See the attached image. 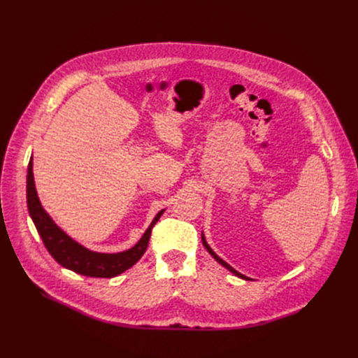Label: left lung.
<instances>
[{
    "label": "left lung",
    "instance_id": "8db88e82",
    "mask_svg": "<svg viewBox=\"0 0 358 358\" xmlns=\"http://www.w3.org/2000/svg\"><path fill=\"white\" fill-rule=\"evenodd\" d=\"M201 241H203V245H204V248H206V250H208V251H209V254H210V255H212V257H213V258H215V259H216L217 262H220V264H222L223 267H227V268H228V270H229L231 273H234L235 275H238V277H241V278H247V280H248V277H245V275H242L241 273H238L236 270H234V268H232V267H231V266L228 264V262H224L223 259H220V258H219V257H217V255H216V254H215V252L212 251V248H210V247L208 245V242H206V239H204L203 234H201Z\"/></svg>",
    "mask_w": 358,
    "mask_h": 358
}]
</instances>
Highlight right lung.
Instances as JSON below:
<instances>
[{
  "instance_id": "add662e5",
  "label": "right lung",
  "mask_w": 358,
  "mask_h": 358,
  "mask_svg": "<svg viewBox=\"0 0 358 358\" xmlns=\"http://www.w3.org/2000/svg\"><path fill=\"white\" fill-rule=\"evenodd\" d=\"M27 208L46 250L58 264L83 275L103 278L116 277L136 264L148 248L152 228L164 213V210H161L155 216L152 223L149 224V228L134 248L119 254L92 252L80 245V243H77L73 239H71L64 231L56 227L53 220L49 217V215L43 210L39 197H37L36 193L31 159L27 168Z\"/></svg>"
}]
</instances>
